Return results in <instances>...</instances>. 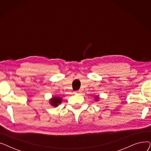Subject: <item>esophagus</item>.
<instances>
[{
  "label": "esophagus",
  "mask_w": 151,
  "mask_h": 151,
  "mask_svg": "<svg viewBox=\"0 0 151 151\" xmlns=\"http://www.w3.org/2000/svg\"><path fill=\"white\" fill-rule=\"evenodd\" d=\"M81 93V91L79 90V91H76L74 92V93Z\"/></svg>",
  "instance_id": "esophagus-1"
}]
</instances>
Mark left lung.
I'll return each mask as SVG.
<instances>
[{
    "instance_id": "8db88e82",
    "label": "left lung",
    "mask_w": 151,
    "mask_h": 151,
    "mask_svg": "<svg viewBox=\"0 0 151 151\" xmlns=\"http://www.w3.org/2000/svg\"><path fill=\"white\" fill-rule=\"evenodd\" d=\"M95 99V101H97L99 100V96H95V98H94Z\"/></svg>"
}]
</instances>
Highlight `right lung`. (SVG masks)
Listing matches in <instances>:
<instances>
[{"label":"right lung","mask_w":151,"mask_h":151,"mask_svg":"<svg viewBox=\"0 0 151 151\" xmlns=\"http://www.w3.org/2000/svg\"><path fill=\"white\" fill-rule=\"evenodd\" d=\"M50 101V104L54 106V107H57L59 105H60L62 101V99L60 97H52L51 99L49 100Z\"/></svg>","instance_id":"add662e5"}]
</instances>
